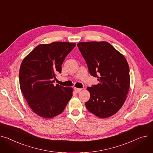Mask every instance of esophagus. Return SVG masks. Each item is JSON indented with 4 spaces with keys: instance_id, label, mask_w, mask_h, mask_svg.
Listing matches in <instances>:
<instances>
[{
    "instance_id": "34e87169",
    "label": "esophagus",
    "mask_w": 153,
    "mask_h": 153,
    "mask_svg": "<svg viewBox=\"0 0 153 153\" xmlns=\"http://www.w3.org/2000/svg\"><path fill=\"white\" fill-rule=\"evenodd\" d=\"M82 89H81V88H74V90H75V91L76 93H79V92H80L81 91H82Z\"/></svg>"
}]
</instances>
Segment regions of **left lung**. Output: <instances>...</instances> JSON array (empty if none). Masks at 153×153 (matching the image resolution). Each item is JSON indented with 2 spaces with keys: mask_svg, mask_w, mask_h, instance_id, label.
Masks as SVG:
<instances>
[{
  "mask_svg": "<svg viewBox=\"0 0 153 153\" xmlns=\"http://www.w3.org/2000/svg\"><path fill=\"white\" fill-rule=\"evenodd\" d=\"M77 46L86 61L90 75L99 83L88 87L90 98L87 109L100 118H107L123 105L130 87L127 60L107 42H79Z\"/></svg>",
  "mask_w": 153,
  "mask_h": 153,
  "instance_id": "left-lung-1",
  "label": "left lung"
}]
</instances>
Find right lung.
I'll return each instance as SVG.
<instances>
[{
  "instance_id": "1",
  "label": "right lung",
  "mask_w": 153,
  "mask_h": 153,
  "mask_svg": "<svg viewBox=\"0 0 153 153\" xmlns=\"http://www.w3.org/2000/svg\"><path fill=\"white\" fill-rule=\"evenodd\" d=\"M75 45L66 42L40 44L22 63L21 91L31 109L42 117L52 118L62 113L73 95L72 88L53 85V83Z\"/></svg>"
}]
</instances>
